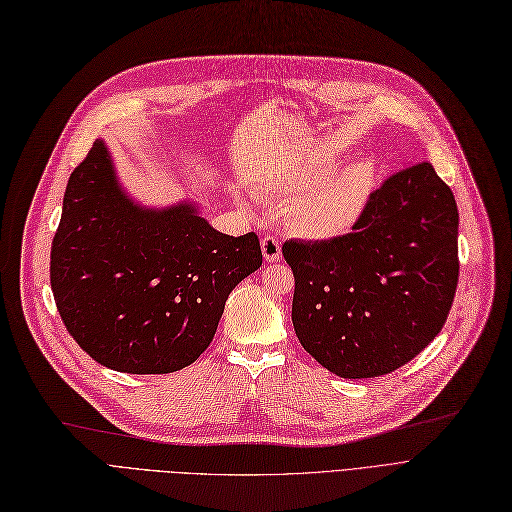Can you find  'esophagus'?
<instances>
[{
  "label": "esophagus",
  "mask_w": 512,
  "mask_h": 512,
  "mask_svg": "<svg viewBox=\"0 0 512 512\" xmlns=\"http://www.w3.org/2000/svg\"><path fill=\"white\" fill-rule=\"evenodd\" d=\"M261 251L266 261H280L282 259V249H280V242L274 236H266L261 240Z\"/></svg>",
  "instance_id": "34e87169"
}]
</instances>
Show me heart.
I'll return each instance as SVG.
<instances>
[{
  "mask_svg": "<svg viewBox=\"0 0 512 512\" xmlns=\"http://www.w3.org/2000/svg\"><path fill=\"white\" fill-rule=\"evenodd\" d=\"M335 166L331 158L316 160L266 183L268 198L291 204L287 223L295 236L329 242L350 234L363 219L377 185L375 162L358 158Z\"/></svg>",
  "mask_w": 512,
  "mask_h": 512,
  "instance_id": "obj_1",
  "label": "heart"
}]
</instances>
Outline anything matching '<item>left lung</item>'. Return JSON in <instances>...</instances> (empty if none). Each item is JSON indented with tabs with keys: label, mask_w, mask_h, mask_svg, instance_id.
<instances>
[{
	"label": "left lung",
	"mask_w": 512,
	"mask_h": 512,
	"mask_svg": "<svg viewBox=\"0 0 512 512\" xmlns=\"http://www.w3.org/2000/svg\"><path fill=\"white\" fill-rule=\"evenodd\" d=\"M293 327L308 354L346 380L386 375L445 325L458 287V204L430 162L377 187L354 230L289 240Z\"/></svg>",
	"instance_id": "obj_1"
}]
</instances>
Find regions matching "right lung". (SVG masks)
<instances>
[{"label":"right lung","mask_w":512,"mask_h":512,"mask_svg":"<svg viewBox=\"0 0 512 512\" xmlns=\"http://www.w3.org/2000/svg\"><path fill=\"white\" fill-rule=\"evenodd\" d=\"M259 266L257 234L217 232L196 202L132 200L97 139L65 189L50 285L67 331L94 361L173 373L213 342L227 295Z\"/></svg>","instance_id":"right-lung-1"}]
</instances>
